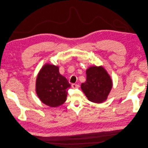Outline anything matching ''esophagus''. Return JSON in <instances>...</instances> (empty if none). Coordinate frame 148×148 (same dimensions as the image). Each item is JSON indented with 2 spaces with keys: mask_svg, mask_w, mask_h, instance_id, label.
<instances>
[{
  "mask_svg": "<svg viewBox=\"0 0 148 148\" xmlns=\"http://www.w3.org/2000/svg\"><path fill=\"white\" fill-rule=\"evenodd\" d=\"M79 85L78 84H72V87L73 88H79Z\"/></svg>",
  "mask_w": 148,
  "mask_h": 148,
  "instance_id": "obj_1",
  "label": "esophagus"
}]
</instances>
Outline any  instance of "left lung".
Masks as SVG:
<instances>
[{"mask_svg":"<svg viewBox=\"0 0 148 148\" xmlns=\"http://www.w3.org/2000/svg\"><path fill=\"white\" fill-rule=\"evenodd\" d=\"M86 74V81L81 87L88 99L95 103L105 101L112 88V81L106 70L101 66H93L87 70Z\"/></svg>","mask_w":148,"mask_h":148,"instance_id":"1","label":"left lung"}]
</instances>
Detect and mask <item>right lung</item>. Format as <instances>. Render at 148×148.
I'll return each instance as SVG.
<instances>
[{
  "instance_id": "1",
  "label": "right lung",
  "mask_w": 148,
  "mask_h": 148,
  "mask_svg": "<svg viewBox=\"0 0 148 148\" xmlns=\"http://www.w3.org/2000/svg\"><path fill=\"white\" fill-rule=\"evenodd\" d=\"M70 87L67 79L60 75L57 66L47 64L38 75L37 94L42 102L51 107H57L64 103Z\"/></svg>"
}]
</instances>
